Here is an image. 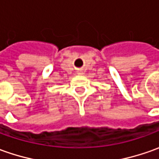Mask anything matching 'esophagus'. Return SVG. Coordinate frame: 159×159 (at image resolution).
Returning a JSON list of instances; mask_svg holds the SVG:
<instances>
[{
  "mask_svg": "<svg viewBox=\"0 0 159 159\" xmlns=\"http://www.w3.org/2000/svg\"><path fill=\"white\" fill-rule=\"evenodd\" d=\"M76 73H77L78 75H83V73H84V72H83V70L79 69V70H77V71H76Z\"/></svg>",
  "mask_w": 159,
  "mask_h": 159,
  "instance_id": "esophagus-1",
  "label": "esophagus"
}]
</instances>
